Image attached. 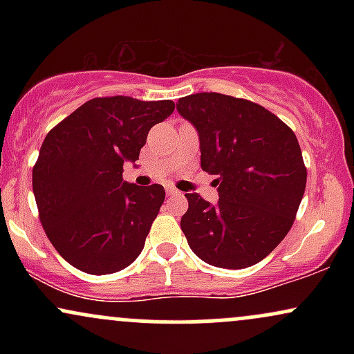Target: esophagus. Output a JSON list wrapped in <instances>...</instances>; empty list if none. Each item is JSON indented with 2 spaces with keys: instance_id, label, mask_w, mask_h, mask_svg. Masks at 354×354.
Wrapping results in <instances>:
<instances>
[{
  "instance_id": "34e87169",
  "label": "esophagus",
  "mask_w": 354,
  "mask_h": 354,
  "mask_svg": "<svg viewBox=\"0 0 354 354\" xmlns=\"http://www.w3.org/2000/svg\"><path fill=\"white\" fill-rule=\"evenodd\" d=\"M166 194H168V196H178V194H180V191L174 189V188H166Z\"/></svg>"
}]
</instances>
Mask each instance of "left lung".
Returning a JSON list of instances; mask_svg holds the SVG:
<instances>
[{"mask_svg":"<svg viewBox=\"0 0 354 354\" xmlns=\"http://www.w3.org/2000/svg\"><path fill=\"white\" fill-rule=\"evenodd\" d=\"M200 138L201 168L216 174V205L186 193L181 230L198 258L241 270L265 259L293 226L306 188L296 135L259 104L219 93L176 103Z\"/></svg>","mask_w":354,"mask_h":354,"instance_id":"8db88e82","label":"left lung"}]
</instances>
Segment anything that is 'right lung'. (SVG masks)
<instances>
[{
  "mask_svg": "<svg viewBox=\"0 0 354 354\" xmlns=\"http://www.w3.org/2000/svg\"><path fill=\"white\" fill-rule=\"evenodd\" d=\"M174 111L171 100H89L44 138L33 193L44 233L80 271L109 274L140 256L165 201L161 185L123 181L149 129Z\"/></svg>",
  "mask_w": 354,
  "mask_h": 354,
  "instance_id": "right-lung-1",
  "label": "right lung"
}]
</instances>
